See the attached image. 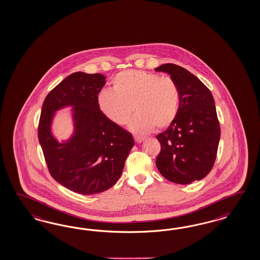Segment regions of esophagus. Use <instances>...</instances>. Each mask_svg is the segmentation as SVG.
<instances>
[{
	"label": "esophagus",
	"mask_w": 260,
	"mask_h": 260,
	"mask_svg": "<svg viewBox=\"0 0 260 260\" xmlns=\"http://www.w3.org/2000/svg\"><path fill=\"white\" fill-rule=\"evenodd\" d=\"M134 139H135V141L137 142L138 144H140L142 142L145 140V138L144 137H141V136H135L134 137Z\"/></svg>",
	"instance_id": "1"
}]
</instances>
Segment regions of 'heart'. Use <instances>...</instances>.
<instances>
[{"label":"heart","mask_w":260,"mask_h":260,"mask_svg":"<svg viewBox=\"0 0 260 260\" xmlns=\"http://www.w3.org/2000/svg\"><path fill=\"white\" fill-rule=\"evenodd\" d=\"M179 101L173 78L133 70L119 72L112 80V90L104 89L97 95L103 114L117 125H125L137 111L129 128L138 134L170 126L177 116Z\"/></svg>","instance_id":"b5f03b06"}]
</instances>
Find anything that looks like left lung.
Here are the masks:
<instances>
[{"label":"left lung","mask_w":260,"mask_h":260,"mask_svg":"<svg viewBox=\"0 0 260 260\" xmlns=\"http://www.w3.org/2000/svg\"><path fill=\"white\" fill-rule=\"evenodd\" d=\"M155 71L170 74L180 94L176 118L156 136L161 145L158 171L176 184L201 180L213 169L220 139L213 95L197 76L177 64L164 63Z\"/></svg>","instance_id":"8db88e82"}]
</instances>
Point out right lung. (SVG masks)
Wrapping results in <instances>:
<instances>
[{
  "mask_svg": "<svg viewBox=\"0 0 260 260\" xmlns=\"http://www.w3.org/2000/svg\"><path fill=\"white\" fill-rule=\"evenodd\" d=\"M106 84L100 73L74 72L47 94L41 111L38 137L51 176L83 196L110 189L121 176L134 146L133 135L107 118L97 95ZM72 107L75 131L66 142L52 134L55 111Z\"/></svg>",
  "mask_w": 260,
  "mask_h": 260,
  "instance_id": "add662e5",
  "label": "right lung"
}]
</instances>
